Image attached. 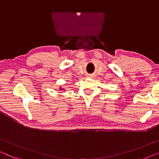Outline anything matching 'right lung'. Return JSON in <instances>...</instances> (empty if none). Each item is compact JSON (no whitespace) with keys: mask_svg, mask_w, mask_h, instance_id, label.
I'll use <instances>...</instances> for the list:
<instances>
[{"mask_svg":"<svg viewBox=\"0 0 159 159\" xmlns=\"http://www.w3.org/2000/svg\"><path fill=\"white\" fill-rule=\"evenodd\" d=\"M59 90H65V89H64V88H62V86H59Z\"/></svg>","mask_w":159,"mask_h":159,"instance_id":"obj_1","label":"right lung"}]
</instances>
